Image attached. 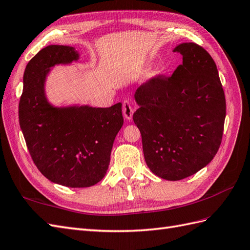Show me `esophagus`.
Listing matches in <instances>:
<instances>
[{"label":"esophagus","mask_w":250,"mask_h":250,"mask_svg":"<svg viewBox=\"0 0 250 250\" xmlns=\"http://www.w3.org/2000/svg\"><path fill=\"white\" fill-rule=\"evenodd\" d=\"M133 113H134V110L131 106L130 101L125 100V102H124V116H125V118L126 120H131L133 117Z\"/></svg>","instance_id":"obj_1"}]
</instances>
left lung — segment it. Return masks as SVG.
Segmentation results:
<instances>
[{
	"instance_id": "1",
	"label": "left lung",
	"mask_w": 250,
	"mask_h": 250,
	"mask_svg": "<svg viewBox=\"0 0 250 250\" xmlns=\"http://www.w3.org/2000/svg\"><path fill=\"white\" fill-rule=\"evenodd\" d=\"M183 63L171 77L140 85L133 120L142 134L145 161L167 181L193 175L212 161L222 142L226 100L215 62L202 46L173 49Z\"/></svg>"
}]
</instances>
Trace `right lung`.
Segmentation results:
<instances>
[{
  "label": "right lung",
  "mask_w": 250,
  "mask_h": 250,
  "mask_svg": "<svg viewBox=\"0 0 250 250\" xmlns=\"http://www.w3.org/2000/svg\"><path fill=\"white\" fill-rule=\"evenodd\" d=\"M80 59L72 46L42 48L25 68L19 121L30 156L47 180L69 188L94 186L106 174L113 144L124 125L121 104L110 107L56 106L45 82L55 65Z\"/></svg>",
  "instance_id": "add662e5"
}]
</instances>
